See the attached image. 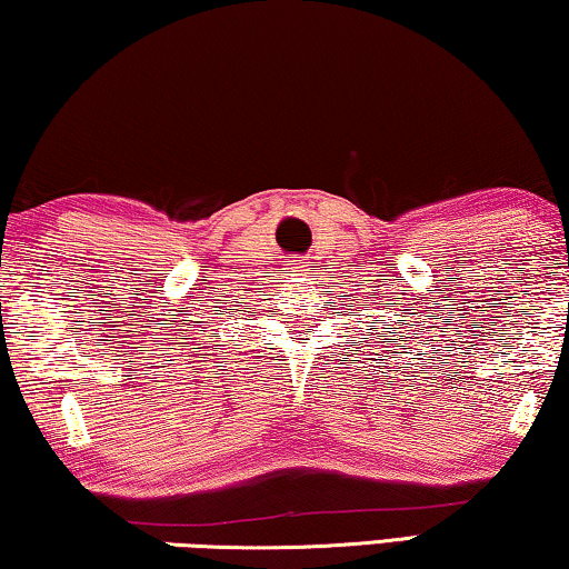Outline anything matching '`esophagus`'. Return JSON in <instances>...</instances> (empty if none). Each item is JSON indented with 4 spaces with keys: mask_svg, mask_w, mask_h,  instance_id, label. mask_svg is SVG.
I'll return each mask as SVG.
<instances>
[{
    "mask_svg": "<svg viewBox=\"0 0 569 569\" xmlns=\"http://www.w3.org/2000/svg\"><path fill=\"white\" fill-rule=\"evenodd\" d=\"M287 269H290V274H302V271H308V269H306V261H292V263H287Z\"/></svg>",
    "mask_w": 569,
    "mask_h": 569,
    "instance_id": "obj_1",
    "label": "esophagus"
}]
</instances>
